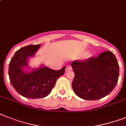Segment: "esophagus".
Returning <instances> with one entry per match:
<instances>
[{
	"mask_svg": "<svg viewBox=\"0 0 126 126\" xmlns=\"http://www.w3.org/2000/svg\"><path fill=\"white\" fill-rule=\"evenodd\" d=\"M72 70V67L71 66H70V65H68V66H66V69H65V71L66 72H68L70 70Z\"/></svg>",
	"mask_w": 126,
	"mask_h": 126,
	"instance_id": "esophagus-1",
	"label": "esophagus"
}]
</instances>
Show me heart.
Segmentation results:
<instances>
[{
    "label": "heart",
    "instance_id": "1",
    "mask_svg": "<svg viewBox=\"0 0 126 126\" xmlns=\"http://www.w3.org/2000/svg\"><path fill=\"white\" fill-rule=\"evenodd\" d=\"M90 56V54L89 53H86V54H84V57L85 58H88Z\"/></svg>",
    "mask_w": 126,
    "mask_h": 126
}]
</instances>
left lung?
<instances>
[{"instance_id": "8db88e82", "label": "left lung", "mask_w": 126, "mask_h": 126, "mask_svg": "<svg viewBox=\"0 0 126 126\" xmlns=\"http://www.w3.org/2000/svg\"><path fill=\"white\" fill-rule=\"evenodd\" d=\"M74 72L72 88L75 94L84 100H98L111 93L118 82L119 66L111 51H105L97 58L71 64Z\"/></svg>"}]
</instances>
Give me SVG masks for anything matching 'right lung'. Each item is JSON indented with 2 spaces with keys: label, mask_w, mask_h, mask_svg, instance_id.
Returning <instances> with one entry per match:
<instances>
[{
  "label": "right lung",
  "mask_w": 126,
  "mask_h": 126,
  "mask_svg": "<svg viewBox=\"0 0 126 126\" xmlns=\"http://www.w3.org/2000/svg\"><path fill=\"white\" fill-rule=\"evenodd\" d=\"M40 44L29 45L16 52L9 65V80L15 90L28 99H40L47 97L54 86L59 77L65 73V66L54 70L42 65L32 68L28 65L29 58L34 57ZM25 68L29 70L27 71Z\"/></svg>",
  "instance_id": "add662e5"
}]
</instances>
